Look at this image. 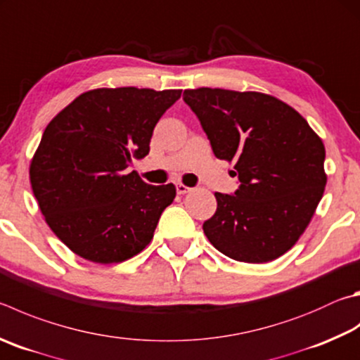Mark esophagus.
Returning a JSON list of instances; mask_svg holds the SVG:
<instances>
[{
	"label": "esophagus",
	"mask_w": 360,
	"mask_h": 360,
	"mask_svg": "<svg viewBox=\"0 0 360 360\" xmlns=\"http://www.w3.org/2000/svg\"><path fill=\"white\" fill-rule=\"evenodd\" d=\"M176 191H178L179 195H186V193L191 192L192 188L188 187V186H186V184H178V186H176Z\"/></svg>",
	"instance_id": "obj_1"
}]
</instances>
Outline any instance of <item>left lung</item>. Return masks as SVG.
Segmentation results:
<instances>
[{
    "label": "left lung",
    "instance_id": "left-lung-1",
    "mask_svg": "<svg viewBox=\"0 0 360 360\" xmlns=\"http://www.w3.org/2000/svg\"><path fill=\"white\" fill-rule=\"evenodd\" d=\"M215 158L234 162L240 186L215 192L217 211L202 231L219 252L243 263H269L309 226L328 174L323 140L288 103L257 91L186 89Z\"/></svg>",
    "mask_w": 360,
    "mask_h": 360
}]
</instances>
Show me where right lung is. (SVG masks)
Instances as JSON below:
<instances>
[{
    "label": "right lung",
    "instance_id": "right-lung-1",
    "mask_svg": "<svg viewBox=\"0 0 360 360\" xmlns=\"http://www.w3.org/2000/svg\"><path fill=\"white\" fill-rule=\"evenodd\" d=\"M181 93L91 89L45 127L30 163L31 188L50 230L78 257L122 263L151 243L176 187L146 184L127 168L148 155L155 124Z\"/></svg>",
    "mask_w": 360,
    "mask_h": 360
}]
</instances>
